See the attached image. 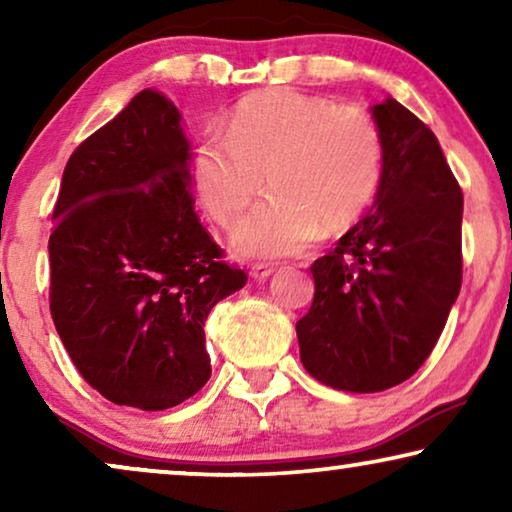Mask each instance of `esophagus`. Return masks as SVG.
I'll return each instance as SVG.
<instances>
[{"instance_id":"obj_1","label":"esophagus","mask_w":512,"mask_h":512,"mask_svg":"<svg viewBox=\"0 0 512 512\" xmlns=\"http://www.w3.org/2000/svg\"><path fill=\"white\" fill-rule=\"evenodd\" d=\"M272 275V268H268V265H254V268L249 270V277L254 279V282H268Z\"/></svg>"}]
</instances>
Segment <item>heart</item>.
Wrapping results in <instances>:
<instances>
[{
  "label": "heart",
  "mask_w": 512,
  "mask_h": 512,
  "mask_svg": "<svg viewBox=\"0 0 512 512\" xmlns=\"http://www.w3.org/2000/svg\"><path fill=\"white\" fill-rule=\"evenodd\" d=\"M382 174L384 142L373 118L284 88L242 100L228 135L207 132L193 156L195 193L223 228L240 219L268 177L272 198L233 233L244 258L296 256L321 228H349L375 202Z\"/></svg>",
  "instance_id": "heart-1"
}]
</instances>
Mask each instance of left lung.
Instances as JSON below:
<instances>
[{
  "mask_svg": "<svg viewBox=\"0 0 512 512\" xmlns=\"http://www.w3.org/2000/svg\"><path fill=\"white\" fill-rule=\"evenodd\" d=\"M370 111L382 186L370 214L312 263L314 300L296 324L307 373L354 394L415 375L461 289L464 195L436 135L394 97Z\"/></svg>",
  "mask_w": 512,
  "mask_h": 512,
  "instance_id": "1",
  "label": "left lung"
}]
</instances>
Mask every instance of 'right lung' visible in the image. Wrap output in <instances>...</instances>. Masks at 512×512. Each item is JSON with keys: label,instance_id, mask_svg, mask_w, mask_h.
<instances>
[{"label": "right lung", "instance_id": "obj_1", "mask_svg": "<svg viewBox=\"0 0 512 512\" xmlns=\"http://www.w3.org/2000/svg\"><path fill=\"white\" fill-rule=\"evenodd\" d=\"M181 114L146 88L67 160L53 209L51 314L90 387L167 410L212 375L205 321L247 284L202 228Z\"/></svg>", "mask_w": 512, "mask_h": 512}]
</instances>
